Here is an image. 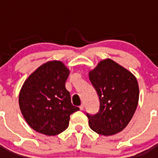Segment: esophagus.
Returning a JSON list of instances; mask_svg holds the SVG:
<instances>
[{
  "label": "esophagus",
  "instance_id": "esophagus-1",
  "mask_svg": "<svg viewBox=\"0 0 158 158\" xmlns=\"http://www.w3.org/2000/svg\"><path fill=\"white\" fill-rule=\"evenodd\" d=\"M80 107V110H81L82 111V110H84V107H84V104H81V105H80V107Z\"/></svg>",
  "mask_w": 158,
  "mask_h": 158
}]
</instances>
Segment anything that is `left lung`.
I'll use <instances>...</instances> for the list:
<instances>
[{
    "label": "left lung",
    "instance_id": "obj_1",
    "mask_svg": "<svg viewBox=\"0 0 158 158\" xmlns=\"http://www.w3.org/2000/svg\"><path fill=\"white\" fill-rule=\"evenodd\" d=\"M89 76L100 100L98 112L86 114L89 127L105 136L120 132L132 118L139 103V88L136 77L109 58L99 62Z\"/></svg>",
    "mask_w": 158,
    "mask_h": 158
}]
</instances>
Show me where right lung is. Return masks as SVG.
<instances>
[{"mask_svg": "<svg viewBox=\"0 0 158 158\" xmlns=\"http://www.w3.org/2000/svg\"><path fill=\"white\" fill-rule=\"evenodd\" d=\"M69 70L60 61L42 65L24 81L19 104L23 118L39 133L53 136L65 131L79 107L71 103L65 81Z\"/></svg>", "mask_w": 158, "mask_h": 158, "instance_id": "right-lung-1", "label": "right lung"}]
</instances>
